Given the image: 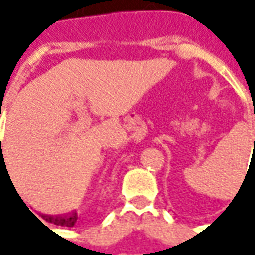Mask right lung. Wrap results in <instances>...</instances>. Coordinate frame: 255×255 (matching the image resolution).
Wrapping results in <instances>:
<instances>
[{"label":"right lung","mask_w":255,"mask_h":255,"mask_svg":"<svg viewBox=\"0 0 255 255\" xmlns=\"http://www.w3.org/2000/svg\"><path fill=\"white\" fill-rule=\"evenodd\" d=\"M45 220L47 223H52L56 225H63V227H73L76 224L78 220V214L72 212V213L63 214V216H45Z\"/></svg>","instance_id":"obj_1"}]
</instances>
